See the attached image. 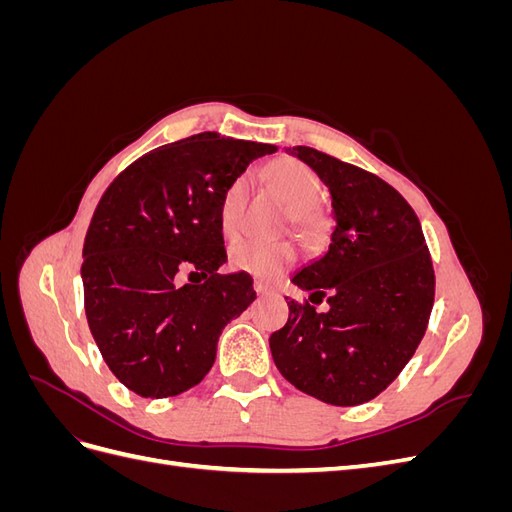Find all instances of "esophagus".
I'll list each match as a JSON object with an SVG mask.
<instances>
[{
    "mask_svg": "<svg viewBox=\"0 0 512 512\" xmlns=\"http://www.w3.org/2000/svg\"><path fill=\"white\" fill-rule=\"evenodd\" d=\"M254 290L258 294H271V288L267 284H262V282H254Z\"/></svg>",
    "mask_w": 512,
    "mask_h": 512,
    "instance_id": "obj_1",
    "label": "esophagus"
}]
</instances>
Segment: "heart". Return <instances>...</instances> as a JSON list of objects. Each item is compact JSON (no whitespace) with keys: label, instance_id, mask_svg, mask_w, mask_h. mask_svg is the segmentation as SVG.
<instances>
[{"label":"heart","instance_id":"obj_1","mask_svg":"<svg viewBox=\"0 0 512 512\" xmlns=\"http://www.w3.org/2000/svg\"><path fill=\"white\" fill-rule=\"evenodd\" d=\"M267 179L284 196L288 207V220L292 230L305 245H318L327 237L329 220L314 203L320 194V177L314 168L301 160L282 158L269 166ZM247 200V177H235L222 194L218 220L226 239H237L243 230V211ZM294 262L290 243H271L247 239L232 247L230 267L250 273L260 280L273 282Z\"/></svg>","mask_w":512,"mask_h":512}]
</instances>
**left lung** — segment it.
<instances>
[{
	"label": "left lung",
	"instance_id": "1",
	"mask_svg": "<svg viewBox=\"0 0 512 512\" xmlns=\"http://www.w3.org/2000/svg\"><path fill=\"white\" fill-rule=\"evenodd\" d=\"M331 192L329 250L292 277L309 290L288 301V322L269 337L280 374L331 406L380 395L412 359L436 292L421 222L393 185L312 147L288 149ZM330 303L327 313L315 305Z\"/></svg>",
	"mask_w": 512,
	"mask_h": 512
}]
</instances>
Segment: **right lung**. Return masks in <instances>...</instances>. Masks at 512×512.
Returning <instances> with one entry per match:
<instances>
[{
  "mask_svg": "<svg viewBox=\"0 0 512 512\" xmlns=\"http://www.w3.org/2000/svg\"><path fill=\"white\" fill-rule=\"evenodd\" d=\"M273 151L203 132L145 153L102 194L83 245L85 314L108 369L136 395L196 386L222 329L256 299L250 275L218 273V211L228 183ZM183 272L199 282L181 285Z\"/></svg>",
  "mask_w": 512,
  "mask_h": 512,
  "instance_id": "1",
  "label": "right lung"
}]
</instances>
